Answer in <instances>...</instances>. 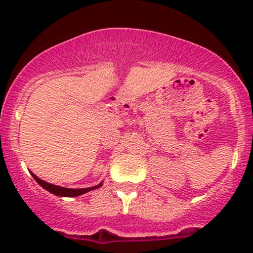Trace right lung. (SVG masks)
I'll return each mask as SVG.
<instances>
[{
	"instance_id": "1",
	"label": "right lung",
	"mask_w": 253,
	"mask_h": 253,
	"mask_svg": "<svg viewBox=\"0 0 253 253\" xmlns=\"http://www.w3.org/2000/svg\"><path fill=\"white\" fill-rule=\"evenodd\" d=\"M30 174H32L33 177L35 178V181H37L42 187H44L45 190L48 191V192L53 193V195L60 196V197H77V196L84 195V193L89 192V191H93L95 190V188H99L101 185H103V183H99V185L93 186V187H88V188H66V187H61V186L52 185V183H48L46 181L38 177V176L33 174V172H30Z\"/></svg>"
}]
</instances>
